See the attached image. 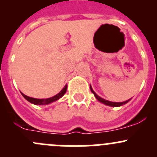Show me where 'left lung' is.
Wrapping results in <instances>:
<instances>
[{"instance_id": "8db88e82", "label": "left lung", "mask_w": 157, "mask_h": 157, "mask_svg": "<svg viewBox=\"0 0 157 157\" xmlns=\"http://www.w3.org/2000/svg\"><path fill=\"white\" fill-rule=\"evenodd\" d=\"M90 90H91L92 93H93V94H94V96H95V97H96V99H97L98 101H99V102H102V103L105 104V105H109V106H112V107H118V106H121V105H124V104H126V103H127V102H129L130 100H131V99H128V100H127V101H124V102H110V101L105 100V99H102V98H101L100 96H98V95L96 94V93H95L94 91H93V88H92V86H90Z\"/></svg>"}]
</instances>
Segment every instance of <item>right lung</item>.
I'll use <instances>...</instances> for the list:
<instances>
[{"instance_id":"obj_1","label":"right lung","mask_w":157,"mask_h":157,"mask_svg":"<svg viewBox=\"0 0 157 157\" xmlns=\"http://www.w3.org/2000/svg\"><path fill=\"white\" fill-rule=\"evenodd\" d=\"M67 85H65V86H64L61 91H60L59 93H58V94L55 95V96H52V97L48 98V99H36V98H32V97H29V96H26V95L23 94V93H21V94L22 96L26 99V100L29 101V102H31V103L34 104V105H48V104H50L52 103V102L58 100L60 98L62 97V96L64 95V93H66V91H67Z\"/></svg>"}]
</instances>
